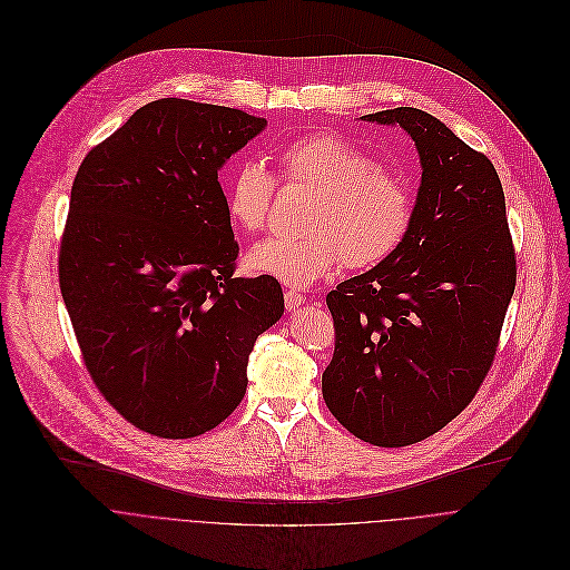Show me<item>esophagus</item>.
I'll list each match as a JSON object with an SVG mask.
<instances>
[{"label":"esophagus","mask_w":570,"mask_h":570,"mask_svg":"<svg viewBox=\"0 0 570 570\" xmlns=\"http://www.w3.org/2000/svg\"><path fill=\"white\" fill-rule=\"evenodd\" d=\"M305 303V296L301 294V292H296V289H285V307L287 309H296L298 305H303Z\"/></svg>","instance_id":"obj_1"}]
</instances>
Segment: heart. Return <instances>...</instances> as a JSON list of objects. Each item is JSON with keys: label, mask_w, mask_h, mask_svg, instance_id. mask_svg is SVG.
Masks as SVG:
<instances>
[{"label": "heart", "mask_w": 570, "mask_h": 570, "mask_svg": "<svg viewBox=\"0 0 570 570\" xmlns=\"http://www.w3.org/2000/svg\"><path fill=\"white\" fill-rule=\"evenodd\" d=\"M281 177L316 190L303 238H267L247 265L285 285L307 287L344 263L375 267L404 240L413 197L409 186L368 153L334 135L296 137L278 150ZM276 177L261 161H243L224 186L226 210L245 234L265 229Z\"/></svg>", "instance_id": "heart-1"}]
</instances>
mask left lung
<instances>
[{"label":"left lung","mask_w":570,"mask_h":570,"mask_svg":"<svg viewBox=\"0 0 570 570\" xmlns=\"http://www.w3.org/2000/svg\"><path fill=\"white\" fill-rule=\"evenodd\" d=\"M404 128L422 184L402 245L325 296L334 355L323 400L377 446L420 442L479 393L517 285V254L494 164L431 114L395 107L362 117Z\"/></svg>","instance_id":"1"}]
</instances>
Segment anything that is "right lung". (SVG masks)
<instances>
[{
	"label": "right lung",
	"mask_w": 570,
	"mask_h": 570,
	"mask_svg": "<svg viewBox=\"0 0 570 570\" xmlns=\"http://www.w3.org/2000/svg\"><path fill=\"white\" fill-rule=\"evenodd\" d=\"M265 119L159 98L82 159L58 281L85 368L130 424L195 438L247 391L256 338L283 314L276 278H236L240 254L217 181Z\"/></svg>",
	"instance_id": "add662e5"
}]
</instances>
